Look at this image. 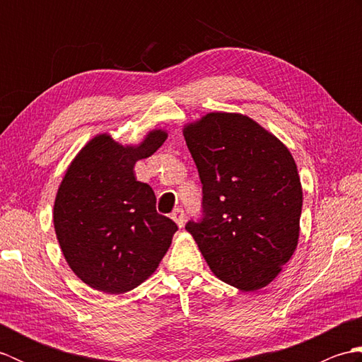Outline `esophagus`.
<instances>
[{"label": "esophagus", "mask_w": 362, "mask_h": 362, "mask_svg": "<svg viewBox=\"0 0 362 362\" xmlns=\"http://www.w3.org/2000/svg\"><path fill=\"white\" fill-rule=\"evenodd\" d=\"M171 218H173V221H174L175 224L179 226L180 228L183 227V224H185V211H183V209H175V210L171 213Z\"/></svg>", "instance_id": "34e87169"}]
</instances>
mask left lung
<instances>
[{
  "instance_id": "1",
  "label": "left lung",
  "mask_w": 362,
  "mask_h": 362,
  "mask_svg": "<svg viewBox=\"0 0 362 362\" xmlns=\"http://www.w3.org/2000/svg\"><path fill=\"white\" fill-rule=\"evenodd\" d=\"M183 136L202 183V216L187 222L213 274L241 291L271 283L298 241L296 161L255 121L214 112Z\"/></svg>"
}]
</instances>
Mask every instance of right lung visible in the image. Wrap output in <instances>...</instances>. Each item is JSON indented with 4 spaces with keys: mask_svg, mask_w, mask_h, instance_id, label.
Segmentation results:
<instances>
[{
    "mask_svg": "<svg viewBox=\"0 0 362 362\" xmlns=\"http://www.w3.org/2000/svg\"><path fill=\"white\" fill-rule=\"evenodd\" d=\"M166 132L118 144L98 135L83 148L60 183L54 228L66 263L88 286L107 294L136 288L156 271L177 226L156 210V194L135 179L136 160L152 156Z\"/></svg>",
    "mask_w": 362,
    "mask_h": 362,
    "instance_id": "1",
    "label": "right lung"
}]
</instances>
